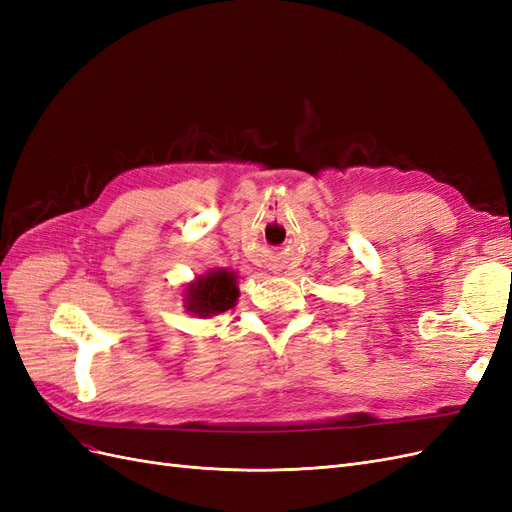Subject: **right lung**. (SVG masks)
I'll use <instances>...</instances> for the list:
<instances>
[{"instance_id":"right-lung-1","label":"right lung","mask_w":512,"mask_h":512,"mask_svg":"<svg viewBox=\"0 0 512 512\" xmlns=\"http://www.w3.org/2000/svg\"><path fill=\"white\" fill-rule=\"evenodd\" d=\"M239 299V275L230 269H211L185 286V312L198 318H213L228 312Z\"/></svg>"}]
</instances>
